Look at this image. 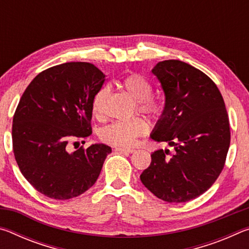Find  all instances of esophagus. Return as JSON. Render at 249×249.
Segmentation results:
<instances>
[{
  "instance_id": "esophagus-1",
  "label": "esophagus",
  "mask_w": 249,
  "mask_h": 249,
  "mask_svg": "<svg viewBox=\"0 0 249 249\" xmlns=\"http://www.w3.org/2000/svg\"><path fill=\"white\" fill-rule=\"evenodd\" d=\"M115 150L120 151V153H128V154H132L135 151L134 148H125V147H116Z\"/></svg>"
}]
</instances>
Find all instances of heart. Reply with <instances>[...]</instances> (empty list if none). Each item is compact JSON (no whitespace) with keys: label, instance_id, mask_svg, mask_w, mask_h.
Returning a JSON list of instances; mask_svg holds the SVG:
<instances>
[{"label":"heart","instance_id":"1","mask_svg":"<svg viewBox=\"0 0 249 249\" xmlns=\"http://www.w3.org/2000/svg\"><path fill=\"white\" fill-rule=\"evenodd\" d=\"M121 87L127 92L134 101H136L137 112L149 119H158L165 111L163 101L151 98L154 92L153 83L144 74L133 72L121 80ZM107 95V88L102 87L96 91L92 100V111L95 116H101L103 112V103ZM148 124L142 119L129 121H116L101 129L100 138L109 145L127 147L134 144L137 137L148 132Z\"/></svg>","mask_w":249,"mask_h":249}]
</instances>
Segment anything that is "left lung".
<instances>
[{
  "label": "left lung",
  "mask_w": 249,
  "mask_h": 249,
  "mask_svg": "<svg viewBox=\"0 0 249 249\" xmlns=\"http://www.w3.org/2000/svg\"><path fill=\"white\" fill-rule=\"evenodd\" d=\"M153 73L166 95L165 111L150 137L168 150L151 154L142 184L166 202L196 199L212 187L225 165L231 142L230 121L216 84L201 70L180 60L160 61Z\"/></svg>",
  "instance_id": "obj_1"
}]
</instances>
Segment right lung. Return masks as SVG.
I'll list each match as a JSON object with an SVG mask.
<instances>
[{
	"label": "right lung",
	"instance_id": "obj_1",
	"mask_svg": "<svg viewBox=\"0 0 249 249\" xmlns=\"http://www.w3.org/2000/svg\"><path fill=\"white\" fill-rule=\"evenodd\" d=\"M104 78L89 62H66L37 74L19 100L12 126L16 162L25 179L50 199L86 192L112 151L104 144L69 151V142L92 133V100Z\"/></svg>",
	"mask_w": 249,
	"mask_h": 249
}]
</instances>
